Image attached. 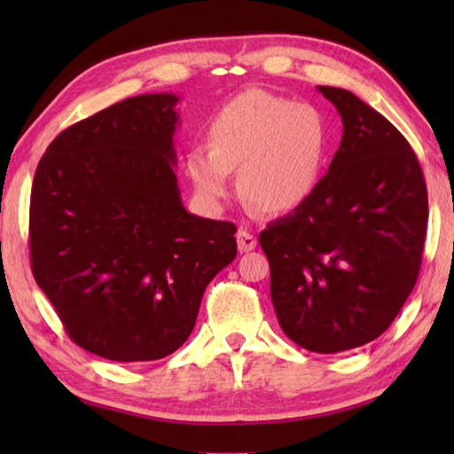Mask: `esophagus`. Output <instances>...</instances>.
Wrapping results in <instances>:
<instances>
[{
	"label": "esophagus",
	"instance_id": "obj_1",
	"mask_svg": "<svg viewBox=\"0 0 454 454\" xmlns=\"http://www.w3.org/2000/svg\"><path fill=\"white\" fill-rule=\"evenodd\" d=\"M236 239H238V249H239V252H242V254L252 252V249H255V246H257L255 236L249 234L247 230H238Z\"/></svg>",
	"mask_w": 454,
	"mask_h": 454
}]
</instances>
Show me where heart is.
Returning a JSON list of instances; mask_svg holds the SVG:
<instances>
[{
    "instance_id": "1",
    "label": "heart",
    "mask_w": 454,
    "mask_h": 454,
    "mask_svg": "<svg viewBox=\"0 0 454 454\" xmlns=\"http://www.w3.org/2000/svg\"><path fill=\"white\" fill-rule=\"evenodd\" d=\"M327 153V124L310 103H293L265 90L228 101L208 127V146L187 152L197 195L220 207L239 191L269 215H286L312 197Z\"/></svg>"
}]
</instances>
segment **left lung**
Masks as SVG:
<instances>
[{"instance_id": "obj_1", "label": "left lung", "mask_w": 454, "mask_h": 454, "mask_svg": "<svg viewBox=\"0 0 454 454\" xmlns=\"http://www.w3.org/2000/svg\"><path fill=\"white\" fill-rule=\"evenodd\" d=\"M341 114L330 171L302 207L271 222L259 244L288 340L340 353L376 340L416 286L427 187L408 140L356 95L320 85Z\"/></svg>"}]
</instances>
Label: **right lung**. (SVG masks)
Returning <instances> with one entry per match:
<instances>
[{
	"label": "right lung",
	"instance_id": "right-lung-1",
	"mask_svg": "<svg viewBox=\"0 0 454 454\" xmlns=\"http://www.w3.org/2000/svg\"><path fill=\"white\" fill-rule=\"evenodd\" d=\"M177 101L138 95L72 124L35 173V281L70 340L109 361L179 349L207 285L238 252L232 222L183 207L173 171Z\"/></svg>",
	"mask_w": 454,
	"mask_h": 454
}]
</instances>
